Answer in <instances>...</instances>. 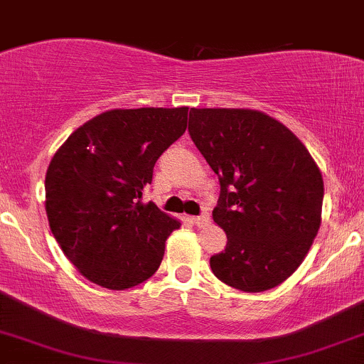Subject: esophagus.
I'll use <instances>...</instances> for the list:
<instances>
[{"label": "esophagus", "instance_id": "obj_1", "mask_svg": "<svg viewBox=\"0 0 364 364\" xmlns=\"http://www.w3.org/2000/svg\"><path fill=\"white\" fill-rule=\"evenodd\" d=\"M192 221L197 227H205L211 220H209V214H202V216H193Z\"/></svg>", "mask_w": 364, "mask_h": 364}]
</instances>
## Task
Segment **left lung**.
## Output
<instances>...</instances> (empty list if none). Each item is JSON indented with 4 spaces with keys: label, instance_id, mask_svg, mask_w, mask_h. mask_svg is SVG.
<instances>
[{
    "label": "left lung",
    "instance_id": "obj_1",
    "mask_svg": "<svg viewBox=\"0 0 364 364\" xmlns=\"http://www.w3.org/2000/svg\"><path fill=\"white\" fill-rule=\"evenodd\" d=\"M188 132L220 176L214 223L227 233L213 274L246 293L291 275L321 227L324 183L305 144L275 118L247 108H192Z\"/></svg>",
    "mask_w": 364,
    "mask_h": 364
}]
</instances>
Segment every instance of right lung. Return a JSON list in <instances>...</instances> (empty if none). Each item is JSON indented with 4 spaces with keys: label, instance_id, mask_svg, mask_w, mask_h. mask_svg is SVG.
<instances>
[{
    "label": "right lung",
    "instance_id": "right-lung-1",
    "mask_svg": "<svg viewBox=\"0 0 364 364\" xmlns=\"http://www.w3.org/2000/svg\"><path fill=\"white\" fill-rule=\"evenodd\" d=\"M188 108L109 109L85 122L52 156L45 211L66 258L102 288H134L159 270L181 227L143 202L153 166L186 131Z\"/></svg>",
    "mask_w": 364,
    "mask_h": 364
}]
</instances>
